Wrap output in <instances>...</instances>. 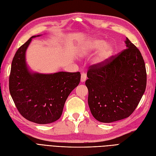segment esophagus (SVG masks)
Masks as SVG:
<instances>
[{
	"instance_id": "obj_1",
	"label": "esophagus",
	"mask_w": 156,
	"mask_h": 156,
	"mask_svg": "<svg viewBox=\"0 0 156 156\" xmlns=\"http://www.w3.org/2000/svg\"><path fill=\"white\" fill-rule=\"evenodd\" d=\"M86 80H87V74H86L85 73H82L81 76H80V81L83 83Z\"/></svg>"
}]
</instances>
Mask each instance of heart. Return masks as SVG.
Masks as SVG:
<instances>
[{
    "instance_id": "obj_1",
    "label": "heart",
    "mask_w": 156,
    "mask_h": 156,
    "mask_svg": "<svg viewBox=\"0 0 156 156\" xmlns=\"http://www.w3.org/2000/svg\"><path fill=\"white\" fill-rule=\"evenodd\" d=\"M98 53L93 59V64L96 66H102L111 57L113 53V46L110 43H105V41L100 39H94L89 41L83 49L80 51V55L84 56L97 50Z\"/></svg>"
}]
</instances>
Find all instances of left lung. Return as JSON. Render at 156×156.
<instances>
[{"mask_svg":"<svg viewBox=\"0 0 156 156\" xmlns=\"http://www.w3.org/2000/svg\"><path fill=\"white\" fill-rule=\"evenodd\" d=\"M126 49L112 56L102 66H90L85 84L92 115L102 122L129 117L147 86L145 64L138 48L126 38Z\"/></svg>","mask_w":156,"mask_h":156,"instance_id":"obj_1","label":"left lung"}]
</instances>
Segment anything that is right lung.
<instances>
[{"instance_id":"1","label":"right lung","mask_w":156,"mask_h":156,"mask_svg":"<svg viewBox=\"0 0 156 156\" xmlns=\"http://www.w3.org/2000/svg\"><path fill=\"white\" fill-rule=\"evenodd\" d=\"M32 36L16 51L9 79L11 96L25 119L37 124H48L61 117L68 95L77 87L80 72L34 73L26 62V51Z\"/></svg>"}]
</instances>
